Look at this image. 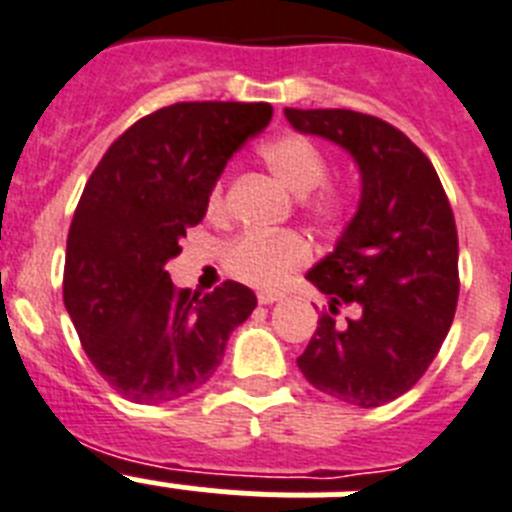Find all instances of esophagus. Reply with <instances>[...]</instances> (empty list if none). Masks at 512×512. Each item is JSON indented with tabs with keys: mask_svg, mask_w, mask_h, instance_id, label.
Masks as SVG:
<instances>
[{
	"mask_svg": "<svg viewBox=\"0 0 512 512\" xmlns=\"http://www.w3.org/2000/svg\"><path fill=\"white\" fill-rule=\"evenodd\" d=\"M283 294H278V291H260L257 294V302L260 304H273V302H281Z\"/></svg>",
	"mask_w": 512,
	"mask_h": 512,
	"instance_id": "1",
	"label": "esophagus"
}]
</instances>
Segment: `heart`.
Listing matches in <instances>:
<instances>
[{
	"mask_svg": "<svg viewBox=\"0 0 512 512\" xmlns=\"http://www.w3.org/2000/svg\"><path fill=\"white\" fill-rule=\"evenodd\" d=\"M265 166L278 182L296 197L309 195L328 179V158L322 156L309 137L278 135L260 148ZM307 210L320 223H333L343 216V197L336 190L317 192L307 203ZM210 216L223 213V182H218L208 197ZM309 244L296 231L281 234H244L226 247L223 260L226 270L239 281L257 286V289H276L289 281L291 273L307 265Z\"/></svg>",
	"mask_w": 512,
	"mask_h": 512,
	"instance_id": "1",
	"label": "heart"
}]
</instances>
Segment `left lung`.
I'll return each mask as SVG.
<instances>
[{
    "mask_svg": "<svg viewBox=\"0 0 512 512\" xmlns=\"http://www.w3.org/2000/svg\"><path fill=\"white\" fill-rule=\"evenodd\" d=\"M302 135L341 145L362 176V197L336 249L307 273L322 312L302 375L336 401L375 409L411 390L453 325L458 234L440 176L393 124L349 109H283ZM349 306L346 323L335 320Z\"/></svg>",
    "mask_w": 512,
    "mask_h": 512,
    "instance_id": "obj_1",
    "label": "left lung"
}]
</instances>
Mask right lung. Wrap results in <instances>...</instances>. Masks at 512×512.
<instances>
[{"instance_id":"right-lung-1","label":"right lung","mask_w":512,"mask_h":512,"mask_svg":"<svg viewBox=\"0 0 512 512\" xmlns=\"http://www.w3.org/2000/svg\"><path fill=\"white\" fill-rule=\"evenodd\" d=\"M270 117V103H174L132 124L90 174L67 236L64 307L93 367L127 401L197 393L257 307L236 281L203 296L174 289L166 263L205 218L229 158Z\"/></svg>"}]
</instances>
